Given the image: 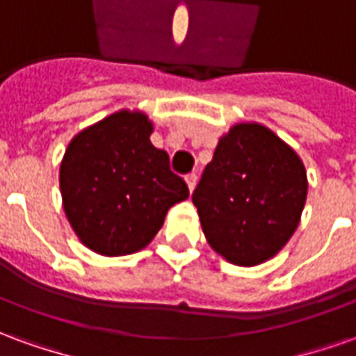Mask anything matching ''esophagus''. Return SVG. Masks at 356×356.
I'll use <instances>...</instances> for the list:
<instances>
[{
  "instance_id": "obj_1",
  "label": "esophagus",
  "mask_w": 356,
  "mask_h": 356,
  "mask_svg": "<svg viewBox=\"0 0 356 356\" xmlns=\"http://www.w3.org/2000/svg\"><path fill=\"white\" fill-rule=\"evenodd\" d=\"M185 179H186V185H188V191L193 193L194 186H196V181H198V177H196V173H188V175H186Z\"/></svg>"
}]
</instances>
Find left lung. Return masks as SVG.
Here are the masks:
<instances>
[{"mask_svg": "<svg viewBox=\"0 0 356 356\" xmlns=\"http://www.w3.org/2000/svg\"><path fill=\"white\" fill-rule=\"evenodd\" d=\"M307 198L299 156L259 124H238L219 140L193 193L202 231L227 261L254 267L276 255Z\"/></svg>", "mask_w": 356, "mask_h": 356, "instance_id": "obj_1", "label": "left lung"}]
</instances>
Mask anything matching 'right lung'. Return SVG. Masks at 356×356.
<instances>
[{
    "mask_svg": "<svg viewBox=\"0 0 356 356\" xmlns=\"http://www.w3.org/2000/svg\"><path fill=\"white\" fill-rule=\"evenodd\" d=\"M152 124L140 112H116L78 133L60 163L68 221L88 248L125 255L145 248L168 209L188 198L170 156L150 143Z\"/></svg>",
    "mask_w": 356,
    "mask_h": 356,
    "instance_id": "obj_1",
    "label": "right lung"
}]
</instances>
